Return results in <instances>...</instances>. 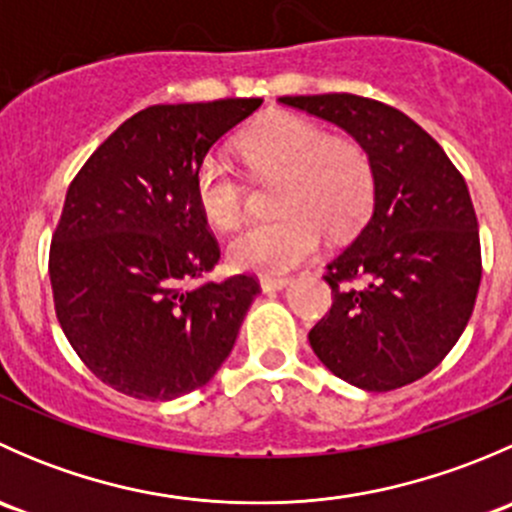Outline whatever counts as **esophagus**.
<instances>
[{
  "instance_id": "1",
  "label": "esophagus",
  "mask_w": 512,
  "mask_h": 512,
  "mask_svg": "<svg viewBox=\"0 0 512 512\" xmlns=\"http://www.w3.org/2000/svg\"><path fill=\"white\" fill-rule=\"evenodd\" d=\"M289 282V277H275V275H262L260 277V287L265 292H275V289H282Z\"/></svg>"
}]
</instances>
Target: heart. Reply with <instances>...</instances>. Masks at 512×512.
Returning a JSON list of instances; mask_svg holds the SVG:
<instances>
[{"instance_id": "b5f03b06", "label": "heart", "mask_w": 512, "mask_h": 512, "mask_svg": "<svg viewBox=\"0 0 512 512\" xmlns=\"http://www.w3.org/2000/svg\"><path fill=\"white\" fill-rule=\"evenodd\" d=\"M240 156L255 178H275L280 218L237 232L227 260L237 270L282 275L319 252L324 230L349 235L369 218L376 168L364 143L329 136L327 128L294 113H275L240 136ZM195 203L210 225L232 230L245 215L247 188L220 156H208L193 178Z\"/></svg>"}]
</instances>
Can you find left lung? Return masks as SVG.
Segmentation results:
<instances>
[{"label":"left lung","instance_id":"left-lung-1","mask_svg":"<svg viewBox=\"0 0 512 512\" xmlns=\"http://www.w3.org/2000/svg\"><path fill=\"white\" fill-rule=\"evenodd\" d=\"M280 103L337 123L376 168L374 213L324 270L332 309L309 329V344L359 389H401L446 359L476 307L483 265L466 180L399 108L354 94Z\"/></svg>","mask_w":512,"mask_h":512}]
</instances>
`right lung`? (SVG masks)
<instances>
[{"instance_id":"add662e5","label":"right lung","mask_w":512,"mask_h":512,"mask_svg":"<svg viewBox=\"0 0 512 512\" xmlns=\"http://www.w3.org/2000/svg\"><path fill=\"white\" fill-rule=\"evenodd\" d=\"M260 106L220 98L138 111L71 180L49 247L54 309L74 352L111 389L178 399L232 352L260 282L205 280L220 245L193 178L213 143Z\"/></svg>"}]
</instances>
